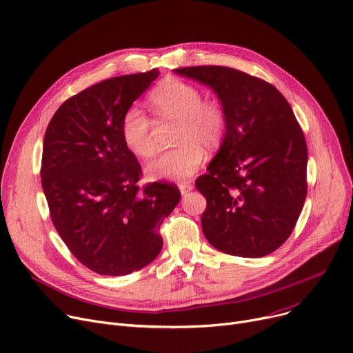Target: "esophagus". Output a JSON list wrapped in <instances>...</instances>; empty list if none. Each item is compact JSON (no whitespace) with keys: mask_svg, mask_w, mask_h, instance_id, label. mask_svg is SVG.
<instances>
[{"mask_svg":"<svg viewBox=\"0 0 353 353\" xmlns=\"http://www.w3.org/2000/svg\"><path fill=\"white\" fill-rule=\"evenodd\" d=\"M179 189H180V193L184 196V194H187V193L193 190V184H190V183H180L179 184Z\"/></svg>","mask_w":353,"mask_h":353,"instance_id":"1","label":"esophagus"}]
</instances>
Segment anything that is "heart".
Masks as SVG:
<instances>
[{
    "instance_id": "heart-1",
    "label": "heart",
    "mask_w": 353,
    "mask_h": 353,
    "mask_svg": "<svg viewBox=\"0 0 353 353\" xmlns=\"http://www.w3.org/2000/svg\"><path fill=\"white\" fill-rule=\"evenodd\" d=\"M150 106L160 119L177 121L174 140L179 143L163 152L148 166L153 179L185 180L200 168L203 148L216 149L227 130V113L217 99H201L200 89L177 78L163 79L150 93ZM152 121L137 106L125 110L121 136L125 146L137 157L153 156L156 146L150 134Z\"/></svg>"
}]
</instances>
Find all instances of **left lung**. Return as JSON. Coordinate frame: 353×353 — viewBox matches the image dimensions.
<instances>
[{"label": "left lung", "instance_id": "obj_1", "mask_svg": "<svg viewBox=\"0 0 353 353\" xmlns=\"http://www.w3.org/2000/svg\"><path fill=\"white\" fill-rule=\"evenodd\" d=\"M173 72L210 86L227 113L221 148L196 180L207 241L230 255L271 254L291 236L308 190L307 142L290 103L271 83L228 66Z\"/></svg>", "mask_w": 353, "mask_h": 353}]
</instances>
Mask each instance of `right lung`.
Here are the masks:
<instances>
[{
  "instance_id": "add662e5",
  "label": "right lung",
  "mask_w": 353,
  "mask_h": 353,
  "mask_svg": "<svg viewBox=\"0 0 353 353\" xmlns=\"http://www.w3.org/2000/svg\"><path fill=\"white\" fill-rule=\"evenodd\" d=\"M157 75L152 69L86 88L45 132L41 183L51 220L77 260L101 275L150 264L163 247L160 225L180 201L173 183L140 189L142 168L121 136L125 110Z\"/></svg>"
}]
</instances>
